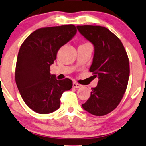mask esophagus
I'll list each match as a JSON object with an SVG mask.
<instances>
[{"label": "esophagus", "mask_w": 146, "mask_h": 146, "mask_svg": "<svg viewBox=\"0 0 146 146\" xmlns=\"http://www.w3.org/2000/svg\"><path fill=\"white\" fill-rule=\"evenodd\" d=\"M80 86H81L80 84H78V83L76 82H74L73 83V87H74V88H79V87H80Z\"/></svg>", "instance_id": "1"}]
</instances>
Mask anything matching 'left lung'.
Here are the masks:
<instances>
[{
	"label": "left lung",
	"instance_id": "left-lung-1",
	"mask_svg": "<svg viewBox=\"0 0 146 146\" xmlns=\"http://www.w3.org/2000/svg\"><path fill=\"white\" fill-rule=\"evenodd\" d=\"M77 28L94 44L89 71L98 78V85L91 88L90 97L82 107L94 116H105L117 107L127 89L129 77L127 52L121 40L105 27L85 25Z\"/></svg>",
	"mask_w": 146,
	"mask_h": 146
}]
</instances>
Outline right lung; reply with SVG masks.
<instances>
[{
  "instance_id": "add662e5",
  "label": "right lung",
  "mask_w": 146,
  "mask_h": 146,
  "mask_svg": "<svg viewBox=\"0 0 146 146\" xmlns=\"http://www.w3.org/2000/svg\"><path fill=\"white\" fill-rule=\"evenodd\" d=\"M77 33L73 24L41 28L32 33L19 49L15 80L21 96L32 110L41 114L56 111L65 91L73 82L68 78L57 80L50 66L57 53Z\"/></svg>"
}]
</instances>
